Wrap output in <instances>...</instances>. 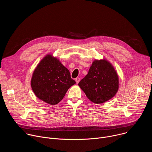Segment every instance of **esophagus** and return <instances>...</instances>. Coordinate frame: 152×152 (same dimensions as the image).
Wrapping results in <instances>:
<instances>
[{"instance_id":"34e87169","label":"esophagus","mask_w":152,"mask_h":152,"mask_svg":"<svg viewBox=\"0 0 152 152\" xmlns=\"http://www.w3.org/2000/svg\"><path fill=\"white\" fill-rule=\"evenodd\" d=\"M75 81H76V83H78L79 82V81H80V78L79 77H76L75 79Z\"/></svg>"}]
</instances>
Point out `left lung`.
Returning a JSON list of instances; mask_svg holds the SVG:
<instances>
[{
    "label": "left lung",
    "mask_w": 152,
    "mask_h": 152,
    "mask_svg": "<svg viewBox=\"0 0 152 152\" xmlns=\"http://www.w3.org/2000/svg\"><path fill=\"white\" fill-rule=\"evenodd\" d=\"M80 88L93 103H104L117 93L118 76L113 65L103 59L94 60L88 74L79 83Z\"/></svg>",
    "instance_id": "obj_1"
}]
</instances>
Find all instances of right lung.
I'll return each instance as SVG.
<instances>
[{
	"mask_svg": "<svg viewBox=\"0 0 152 152\" xmlns=\"http://www.w3.org/2000/svg\"><path fill=\"white\" fill-rule=\"evenodd\" d=\"M75 83L69 70L52 55H46L39 62L31 82L35 96L52 105L58 104Z\"/></svg>",
	"mask_w": 152,
	"mask_h": 152,
	"instance_id": "right-lung-1",
	"label": "right lung"
}]
</instances>
